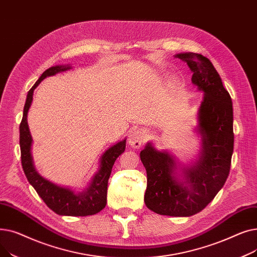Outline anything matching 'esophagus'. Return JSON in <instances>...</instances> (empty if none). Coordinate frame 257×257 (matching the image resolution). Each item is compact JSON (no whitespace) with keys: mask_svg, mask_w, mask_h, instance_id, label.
I'll return each instance as SVG.
<instances>
[{"mask_svg":"<svg viewBox=\"0 0 257 257\" xmlns=\"http://www.w3.org/2000/svg\"><path fill=\"white\" fill-rule=\"evenodd\" d=\"M146 139V133L143 129L139 128H132L129 131V139L128 143L132 148H136V149H139V148L142 147Z\"/></svg>","mask_w":257,"mask_h":257,"instance_id":"34e87169","label":"esophagus"}]
</instances>
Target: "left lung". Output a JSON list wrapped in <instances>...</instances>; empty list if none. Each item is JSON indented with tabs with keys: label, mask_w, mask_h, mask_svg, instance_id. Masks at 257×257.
<instances>
[{
	"label": "left lung",
	"mask_w": 257,
	"mask_h": 257,
	"mask_svg": "<svg viewBox=\"0 0 257 257\" xmlns=\"http://www.w3.org/2000/svg\"><path fill=\"white\" fill-rule=\"evenodd\" d=\"M193 76L192 82L204 92L198 112L202 150L194 166L176 175L175 157L148 143L141 152L147 171L145 203L152 211L171 217H191L204 209L225 184L233 153V109L230 94L210 60L201 54L181 53Z\"/></svg>",
	"instance_id": "obj_1"
}]
</instances>
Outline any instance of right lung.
Instances as JSON below:
<instances>
[{
    "label": "right lung",
    "instance_id": "add662e5",
    "mask_svg": "<svg viewBox=\"0 0 257 257\" xmlns=\"http://www.w3.org/2000/svg\"><path fill=\"white\" fill-rule=\"evenodd\" d=\"M69 69H71L70 65H56L50 67L43 73L32 88L28 91L24 107L23 118L20 125L21 159L27 179L50 209L60 215L85 217V215L98 213L106 206L108 179H109L111 174L114 161L125 151L126 140L115 144L102 155L99 172L94 175L89 186L81 193H75L70 188L52 183L37 173L31 155L32 138L28 121H27V114H28L33 100V91L46 77L53 76Z\"/></svg>",
    "mask_w": 257,
    "mask_h": 257
}]
</instances>
